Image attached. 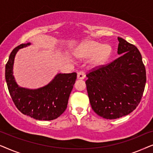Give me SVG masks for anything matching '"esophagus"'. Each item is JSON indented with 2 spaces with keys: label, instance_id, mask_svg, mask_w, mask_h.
<instances>
[{
  "label": "esophagus",
  "instance_id": "1",
  "mask_svg": "<svg viewBox=\"0 0 153 153\" xmlns=\"http://www.w3.org/2000/svg\"><path fill=\"white\" fill-rule=\"evenodd\" d=\"M85 72H83V71H81V72H79L77 73V79H83L85 78Z\"/></svg>",
  "mask_w": 153,
  "mask_h": 153
}]
</instances>
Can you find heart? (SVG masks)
Segmentation results:
<instances>
[{"instance_id": "obj_1", "label": "heart", "mask_w": 153, "mask_h": 153, "mask_svg": "<svg viewBox=\"0 0 153 153\" xmlns=\"http://www.w3.org/2000/svg\"><path fill=\"white\" fill-rule=\"evenodd\" d=\"M111 49L109 46L103 45L95 41H88L76 49V55L79 58H91L93 66L99 67L103 65L109 57Z\"/></svg>"}]
</instances>
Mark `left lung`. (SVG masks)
Wrapping results in <instances>:
<instances>
[{
    "label": "left lung",
    "mask_w": 153,
    "mask_h": 153,
    "mask_svg": "<svg viewBox=\"0 0 153 153\" xmlns=\"http://www.w3.org/2000/svg\"><path fill=\"white\" fill-rule=\"evenodd\" d=\"M118 39L120 57L92 69L85 81L93 110L110 120L127 116L137 108L146 82V68L139 49L121 37Z\"/></svg>",
    "instance_id": "left-lung-1"
}]
</instances>
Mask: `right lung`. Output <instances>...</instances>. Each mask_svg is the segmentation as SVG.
Returning <instances> with one entry per match:
<instances>
[{
	"instance_id": "right-lung-1",
	"label": "right lung",
	"mask_w": 153,
	"mask_h": 153,
	"mask_svg": "<svg viewBox=\"0 0 153 153\" xmlns=\"http://www.w3.org/2000/svg\"><path fill=\"white\" fill-rule=\"evenodd\" d=\"M22 44L12 50L5 65L8 91L16 107L23 114L39 120L57 118L67 108L69 97L76 79V73L58 74L46 86L29 90L19 86L12 74L14 59L19 49L30 45Z\"/></svg>"
}]
</instances>
